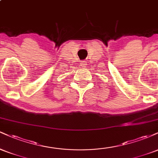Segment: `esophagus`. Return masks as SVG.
Instances as JSON below:
<instances>
[{"label":"esophagus","mask_w":158,"mask_h":158,"mask_svg":"<svg viewBox=\"0 0 158 158\" xmlns=\"http://www.w3.org/2000/svg\"><path fill=\"white\" fill-rule=\"evenodd\" d=\"M87 65V62L85 61H81V67H85Z\"/></svg>","instance_id":"obj_1"}]
</instances>
